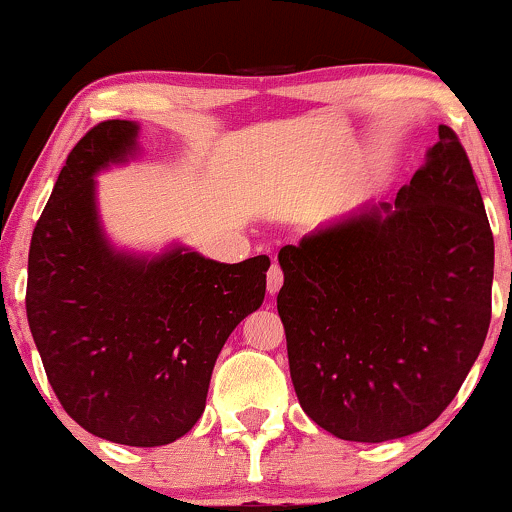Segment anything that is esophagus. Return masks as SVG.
Returning a JSON list of instances; mask_svg holds the SVG:
<instances>
[{
  "instance_id": "esophagus-1",
  "label": "esophagus",
  "mask_w": 512,
  "mask_h": 512,
  "mask_svg": "<svg viewBox=\"0 0 512 512\" xmlns=\"http://www.w3.org/2000/svg\"><path fill=\"white\" fill-rule=\"evenodd\" d=\"M281 284H284V272H281L279 264H272L267 272V291L274 296V293H279Z\"/></svg>"
}]
</instances>
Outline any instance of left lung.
<instances>
[{
    "label": "left lung",
    "instance_id": "8db88e82",
    "mask_svg": "<svg viewBox=\"0 0 512 512\" xmlns=\"http://www.w3.org/2000/svg\"><path fill=\"white\" fill-rule=\"evenodd\" d=\"M279 264L291 380L317 426L383 443L443 414L484 346L493 281V233L450 127L395 204L284 245Z\"/></svg>",
    "mask_w": 512,
    "mask_h": 512
}]
</instances>
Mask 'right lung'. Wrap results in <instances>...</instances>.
<instances>
[{
  "label": "right lung",
  "instance_id": "1",
  "mask_svg": "<svg viewBox=\"0 0 512 512\" xmlns=\"http://www.w3.org/2000/svg\"><path fill=\"white\" fill-rule=\"evenodd\" d=\"M137 129L98 122L69 151L31 238L26 313L52 390L76 424L156 448L202 416L228 334L264 301L269 257L223 264L175 248L139 260L110 248L93 175L132 154Z\"/></svg>",
  "mask_w": 512,
  "mask_h": 512
}]
</instances>
